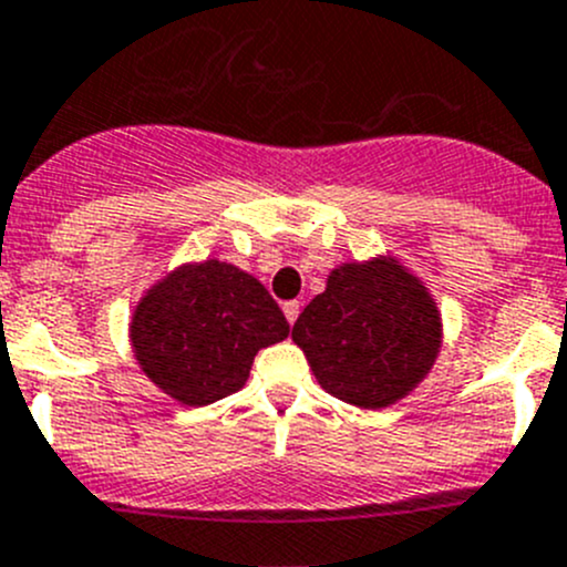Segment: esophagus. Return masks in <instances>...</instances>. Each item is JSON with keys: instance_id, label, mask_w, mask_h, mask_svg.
I'll return each instance as SVG.
<instances>
[{"instance_id": "obj_1", "label": "esophagus", "mask_w": 567, "mask_h": 567, "mask_svg": "<svg viewBox=\"0 0 567 567\" xmlns=\"http://www.w3.org/2000/svg\"><path fill=\"white\" fill-rule=\"evenodd\" d=\"M282 312H285V318H288L290 327H293L296 318H299V312H301V305H299V301H285Z\"/></svg>"}]
</instances>
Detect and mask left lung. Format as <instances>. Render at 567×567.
Returning <instances> with one entry per match:
<instances>
[{"instance_id":"obj_1","label":"left lung","mask_w":567,"mask_h":567,"mask_svg":"<svg viewBox=\"0 0 567 567\" xmlns=\"http://www.w3.org/2000/svg\"><path fill=\"white\" fill-rule=\"evenodd\" d=\"M293 343L323 390L360 410L399 404L435 368L443 316L430 285L395 255L346 260L327 277Z\"/></svg>"}]
</instances>
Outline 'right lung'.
Listing matches in <instances>:
<instances>
[{
	"mask_svg": "<svg viewBox=\"0 0 567 567\" xmlns=\"http://www.w3.org/2000/svg\"><path fill=\"white\" fill-rule=\"evenodd\" d=\"M126 329L144 377L185 406L238 393L257 351L290 334L266 285L218 257L179 262L155 279Z\"/></svg>",
	"mask_w": 567,
	"mask_h": 567,
	"instance_id": "obj_1",
	"label": "right lung"
}]
</instances>
